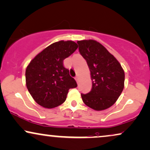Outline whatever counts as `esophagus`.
<instances>
[{
    "instance_id": "esophagus-1",
    "label": "esophagus",
    "mask_w": 150,
    "mask_h": 150,
    "mask_svg": "<svg viewBox=\"0 0 150 150\" xmlns=\"http://www.w3.org/2000/svg\"><path fill=\"white\" fill-rule=\"evenodd\" d=\"M75 80H76V82L78 83V82H79V80H80V77H79L78 76H77V77H75Z\"/></svg>"
}]
</instances>
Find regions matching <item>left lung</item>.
Wrapping results in <instances>:
<instances>
[{"label":"left lung","instance_id":"1","mask_svg":"<svg viewBox=\"0 0 150 150\" xmlns=\"http://www.w3.org/2000/svg\"><path fill=\"white\" fill-rule=\"evenodd\" d=\"M79 51L87 63L92 88L86 94L81 93L83 102L97 111L115 103L124 87L125 75L117 59L94 40L77 41Z\"/></svg>","mask_w":150,"mask_h":150}]
</instances>
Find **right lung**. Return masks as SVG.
I'll list each match as a JSON object with an SVG mask.
<instances>
[{"mask_svg":"<svg viewBox=\"0 0 150 150\" xmlns=\"http://www.w3.org/2000/svg\"><path fill=\"white\" fill-rule=\"evenodd\" d=\"M78 47L72 40L52 43L30 61L26 70V87L34 100L45 108H54L66 100L68 90L77 87L64 60Z\"/></svg>","mask_w":150,"mask_h":150,"instance_id":"obj_1","label":"right lung"}]
</instances>
